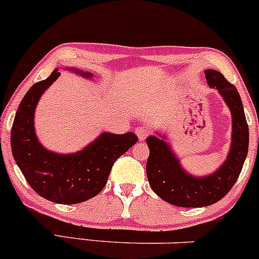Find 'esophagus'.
Returning <instances> with one entry per match:
<instances>
[{"instance_id": "esophagus-1", "label": "esophagus", "mask_w": 259, "mask_h": 259, "mask_svg": "<svg viewBox=\"0 0 259 259\" xmlns=\"http://www.w3.org/2000/svg\"><path fill=\"white\" fill-rule=\"evenodd\" d=\"M135 133H136V135H138L139 140H141V141L145 140V139H146V136L149 135V130H147L146 127H144V126L136 127Z\"/></svg>"}]
</instances>
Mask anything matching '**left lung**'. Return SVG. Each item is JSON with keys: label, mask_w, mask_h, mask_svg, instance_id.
<instances>
[{"label": "left lung", "mask_w": 259, "mask_h": 259, "mask_svg": "<svg viewBox=\"0 0 259 259\" xmlns=\"http://www.w3.org/2000/svg\"><path fill=\"white\" fill-rule=\"evenodd\" d=\"M204 72L209 87L218 91L231 113V144L220 167L210 175L194 176L182 166L178 156L167 143L166 134L150 135L146 139L150 150L146 175L150 186L164 201L182 208L208 206L225 197L237 181L248 152V125L237 90L219 71L205 70Z\"/></svg>", "instance_id": "8db88e82"}]
</instances>
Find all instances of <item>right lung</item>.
Returning a JSON list of instances; mask_svg holds the SVG:
<instances>
[{"instance_id": "add662e5", "label": "right lung", "mask_w": 259, "mask_h": 259, "mask_svg": "<svg viewBox=\"0 0 259 259\" xmlns=\"http://www.w3.org/2000/svg\"><path fill=\"white\" fill-rule=\"evenodd\" d=\"M65 69L87 79L95 76L76 67ZM59 70L25 93L14 116L11 147L17 166L34 192L54 203L77 204L96 197L104 188L114 162L136 144L138 138L134 133L103 132L72 153L50 151L42 146L35 133L34 115L39 99L60 76Z\"/></svg>"}]
</instances>
